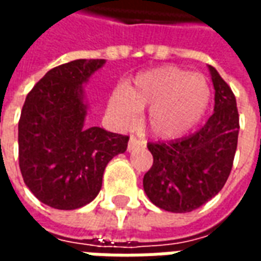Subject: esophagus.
I'll return each mask as SVG.
<instances>
[{"label": "esophagus", "mask_w": 261, "mask_h": 261, "mask_svg": "<svg viewBox=\"0 0 261 261\" xmlns=\"http://www.w3.org/2000/svg\"><path fill=\"white\" fill-rule=\"evenodd\" d=\"M140 145H141V141L137 140L136 137H131L130 141H128V145H127V149H128V151H133V149H136V148H138Z\"/></svg>", "instance_id": "obj_1"}]
</instances>
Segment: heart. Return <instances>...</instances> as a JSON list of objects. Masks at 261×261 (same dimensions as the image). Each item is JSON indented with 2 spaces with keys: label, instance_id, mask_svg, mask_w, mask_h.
<instances>
[{
  "label": "heart",
  "instance_id": "heart-1",
  "mask_svg": "<svg viewBox=\"0 0 261 261\" xmlns=\"http://www.w3.org/2000/svg\"><path fill=\"white\" fill-rule=\"evenodd\" d=\"M210 86L201 74L173 65L142 72L109 97V113L128 125L148 108L147 124L153 136L172 140L185 136L200 121L210 100Z\"/></svg>",
  "mask_w": 261,
  "mask_h": 261
}]
</instances>
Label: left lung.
Returning <instances> with one entry per match:
<instances>
[{"instance_id":"left-lung-1","label":"left lung","mask_w":261,"mask_h":261,"mask_svg":"<svg viewBox=\"0 0 261 261\" xmlns=\"http://www.w3.org/2000/svg\"><path fill=\"white\" fill-rule=\"evenodd\" d=\"M215 89L213 116L194 134L169 142H149L153 164L144 176L148 198L165 211L190 213L217 196L233 165L239 113L229 85L208 67Z\"/></svg>"}]
</instances>
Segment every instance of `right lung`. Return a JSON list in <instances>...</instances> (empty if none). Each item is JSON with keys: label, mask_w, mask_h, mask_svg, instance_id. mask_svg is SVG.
I'll return each mask as SVG.
<instances>
[{"label": "right lung", "mask_w": 261, "mask_h": 261, "mask_svg": "<svg viewBox=\"0 0 261 261\" xmlns=\"http://www.w3.org/2000/svg\"><path fill=\"white\" fill-rule=\"evenodd\" d=\"M106 61L74 60L54 67L32 88L18 125L25 185L44 204L76 210L102 189L106 165L127 149L128 137L85 127L82 84Z\"/></svg>", "instance_id": "obj_1"}]
</instances>
